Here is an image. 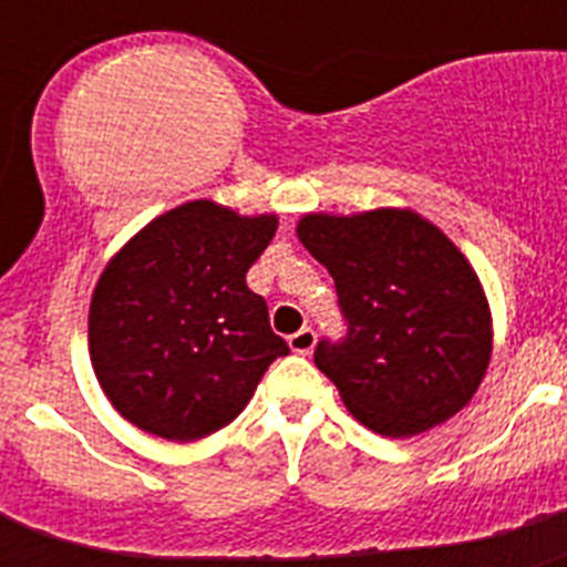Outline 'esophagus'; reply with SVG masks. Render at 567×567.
<instances>
[{
  "label": "esophagus",
  "mask_w": 567,
  "mask_h": 567,
  "mask_svg": "<svg viewBox=\"0 0 567 567\" xmlns=\"http://www.w3.org/2000/svg\"><path fill=\"white\" fill-rule=\"evenodd\" d=\"M315 340H318L315 329H300V332H295L292 338H289V349H292L295 354H309L315 349Z\"/></svg>",
  "instance_id": "1"
}]
</instances>
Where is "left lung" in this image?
Wrapping results in <instances>:
<instances>
[{"mask_svg":"<svg viewBox=\"0 0 567 567\" xmlns=\"http://www.w3.org/2000/svg\"><path fill=\"white\" fill-rule=\"evenodd\" d=\"M300 244L329 269L349 320L315 363L358 423L414 437L468 405L494 349L491 307L454 240L414 209L307 213Z\"/></svg>","mask_w":567,"mask_h":567,"instance_id":"obj_1","label":"left lung"}]
</instances>
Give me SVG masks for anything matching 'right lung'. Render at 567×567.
<instances>
[{
  "label": "right lung",
  "instance_id": "obj_1",
  "mask_svg": "<svg viewBox=\"0 0 567 567\" xmlns=\"http://www.w3.org/2000/svg\"><path fill=\"white\" fill-rule=\"evenodd\" d=\"M278 215L209 198L167 209L102 269L90 298V363L127 423L193 443L233 423L287 340L247 272Z\"/></svg>",
  "mask_w": 567,
  "mask_h": 567
}]
</instances>
